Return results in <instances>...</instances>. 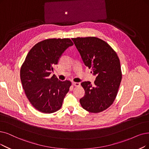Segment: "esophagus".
Returning a JSON list of instances; mask_svg holds the SVG:
<instances>
[{"label": "esophagus", "instance_id": "34e87169", "mask_svg": "<svg viewBox=\"0 0 149 149\" xmlns=\"http://www.w3.org/2000/svg\"><path fill=\"white\" fill-rule=\"evenodd\" d=\"M72 84L74 86H76V87H78V86H80L81 84L79 82H72Z\"/></svg>", "mask_w": 149, "mask_h": 149}]
</instances>
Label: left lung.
<instances>
[{"label": "left lung", "mask_w": 149, "mask_h": 149, "mask_svg": "<svg viewBox=\"0 0 149 149\" xmlns=\"http://www.w3.org/2000/svg\"><path fill=\"white\" fill-rule=\"evenodd\" d=\"M85 65L96 75L94 86L89 81L81 86L85 95L79 102L88 112H102L114 102L122 81L120 60L116 51L103 40L95 37L71 38Z\"/></svg>", "instance_id": "8db88e82"}]
</instances>
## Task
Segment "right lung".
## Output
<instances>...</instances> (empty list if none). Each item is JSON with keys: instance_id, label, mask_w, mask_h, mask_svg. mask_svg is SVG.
I'll return each mask as SVG.
<instances>
[{"instance_id": "1", "label": "right lung", "mask_w": 149, "mask_h": 149, "mask_svg": "<svg viewBox=\"0 0 149 149\" xmlns=\"http://www.w3.org/2000/svg\"><path fill=\"white\" fill-rule=\"evenodd\" d=\"M73 45L70 38H49L35 45L28 52L20 77L26 97L38 111L51 114L62 107L71 82L49 75L62 53Z\"/></svg>"}]
</instances>
